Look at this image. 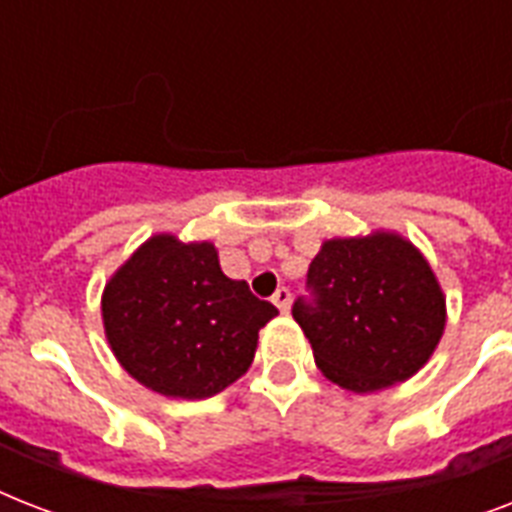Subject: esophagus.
<instances>
[{"label": "esophagus", "mask_w": 512, "mask_h": 512, "mask_svg": "<svg viewBox=\"0 0 512 512\" xmlns=\"http://www.w3.org/2000/svg\"><path fill=\"white\" fill-rule=\"evenodd\" d=\"M289 303H292V292H289L287 287H279L273 292V305H276L281 313L289 311Z\"/></svg>", "instance_id": "34e87169"}]
</instances>
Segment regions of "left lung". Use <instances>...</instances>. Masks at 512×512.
<instances>
[{"label": "left lung", "instance_id": "1", "mask_svg": "<svg viewBox=\"0 0 512 512\" xmlns=\"http://www.w3.org/2000/svg\"><path fill=\"white\" fill-rule=\"evenodd\" d=\"M292 316L327 380L372 393L409 380L444 335L446 300L436 273L398 233L329 239L308 268Z\"/></svg>", "mask_w": 512, "mask_h": 512}]
</instances>
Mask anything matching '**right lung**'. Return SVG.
I'll list each match as a JSON object with an SVG mask.
<instances>
[{"mask_svg":"<svg viewBox=\"0 0 512 512\" xmlns=\"http://www.w3.org/2000/svg\"><path fill=\"white\" fill-rule=\"evenodd\" d=\"M276 313L247 281L220 271L215 244H183L170 233L151 236L103 292V327L119 364L148 390L188 401L239 380Z\"/></svg>","mask_w":512,"mask_h":512,"instance_id":"1","label":"right lung"}]
</instances>
